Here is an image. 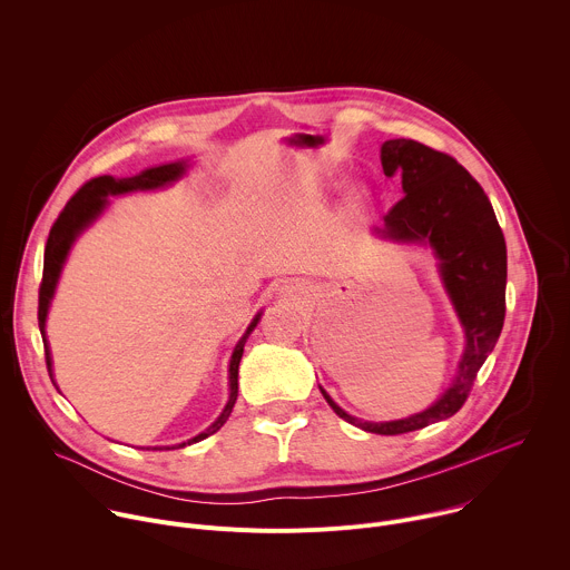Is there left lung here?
Returning a JSON list of instances; mask_svg holds the SVG:
<instances>
[{
	"mask_svg": "<svg viewBox=\"0 0 570 570\" xmlns=\"http://www.w3.org/2000/svg\"><path fill=\"white\" fill-rule=\"evenodd\" d=\"M381 165L387 178L401 176L405 191L385 214L383 236L428 243L434 249L443 285L465 330V352L452 385L419 414L385 423L358 421L321 387L341 419L365 432L392 436L421 430L461 410L503 327L508 263L503 232L488 196L452 156L399 138L383 142Z\"/></svg>",
	"mask_w": 570,
	"mask_h": 570,
	"instance_id": "8db88e82",
	"label": "left lung"
}]
</instances>
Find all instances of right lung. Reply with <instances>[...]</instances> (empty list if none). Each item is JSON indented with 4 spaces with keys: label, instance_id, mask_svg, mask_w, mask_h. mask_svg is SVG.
Masks as SVG:
<instances>
[{
    "label": "right lung",
    "instance_id": "1",
    "mask_svg": "<svg viewBox=\"0 0 570 570\" xmlns=\"http://www.w3.org/2000/svg\"><path fill=\"white\" fill-rule=\"evenodd\" d=\"M185 171V165L183 163H174V165H163V167H154V169H147L142 171L140 176H134V178H111V176H100V178H91L89 183H85L76 196L67 203V207L60 212V216L56 218L51 232H49V240H47V249H45V274H42V283H40V305H38V321H40V332L45 334V325H47V312H49V303L53 298V292H56V285H58V278H60V272H62V265L67 261V254L76 240V236L94 220L98 218V214L105 209L107 205V196H116V194H127V191H136V189H156V187H163L176 178H180ZM261 314L252 321V325L247 327V332L243 334V338L238 341L234 354H232V363H229V401L223 410V414L205 430L200 432L198 436L189 439L187 443H198L203 439H207L209 434L218 432L225 421L229 419L232 410H234V403H236V396H238V363L243 358V347H245V341L247 336L252 334V330L256 327ZM45 338V354H47V367H49V376L53 381V370H51V352H49V343H47V334L42 336ZM56 385V381H53ZM187 443H180L176 448H185Z\"/></svg>",
    "mask_w": 570,
    "mask_h": 570
}]
</instances>
